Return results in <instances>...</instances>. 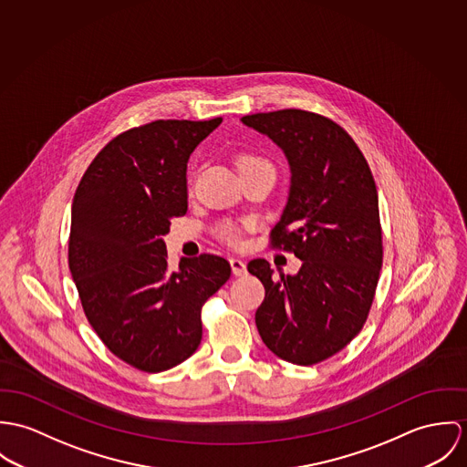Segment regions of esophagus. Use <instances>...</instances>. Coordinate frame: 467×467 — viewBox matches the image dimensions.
Here are the masks:
<instances>
[{
  "instance_id": "34e87169",
  "label": "esophagus",
  "mask_w": 467,
  "mask_h": 467,
  "mask_svg": "<svg viewBox=\"0 0 467 467\" xmlns=\"http://www.w3.org/2000/svg\"><path fill=\"white\" fill-rule=\"evenodd\" d=\"M229 263H231V268H233V274H234V275H244V274L247 272V265H245L244 259L231 258L229 259Z\"/></svg>"
}]
</instances>
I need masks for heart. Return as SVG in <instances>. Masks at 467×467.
Segmentation results:
<instances>
[{
	"mask_svg": "<svg viewBox=\"0 0 467 467\" xmlns=\"http://www.w3.org/2000/svg\"><path fill=\"white\" fill-rule=\"evenodd\" d=\"M259 166H270V162L263 157L256 156V154H242L238 157V170H247V168H259ZM218 234L227 240L229 244H236L238 242V229L233 223H223L218 227Z\"/></svg>",
	"mask_w": 467,
	"mask_h": 467,
	"instance_id": "heart-1",
	"label": "heart"
}]
</instances>
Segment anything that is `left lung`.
I'll use <instances>...</instances> for the list:
<instances>
[{"label":"left lung","instance_id":"left-lung-1","mask_svg":"<svg viewBox=\"0 0 467 467\" xmlns=\"http://www.w3.org/2000/svg\"><path fill=\"white\" fill-rule=\"evenodd\" d=\"M242 121L288 159V202L270 244L303 263L296 275H274L266 259L247 265L265 286L259 337L281 360H327L360 333L379 279L383 244L370 168L353 138L320 114L283 109Z\"/></svg>","mask_w":467,"mask_h":467}]
</instances>
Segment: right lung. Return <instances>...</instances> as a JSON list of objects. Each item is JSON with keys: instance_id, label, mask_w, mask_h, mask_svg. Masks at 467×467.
<instances>
[{"instance_id": "right-lung-1", "label": "right lung", "mask_w": 467, "mask_h": 467, "mask_svg": "<svg viewBox=\"0 0 467 467\" xmlns=\"http://www.w3.org/2000/svg\"><path fill=\"white\" fill-rule=\"evenodd\" d=\"M220 123L157 119L121 132L73 197L67 261L84 313L112 355L145 372L197 351L202 305L231 275L214 254L170 270L162 240L188 211V159Z\"/></svg>"}]
</instances>
